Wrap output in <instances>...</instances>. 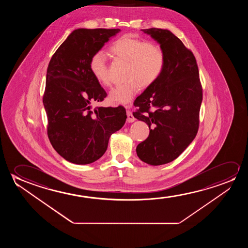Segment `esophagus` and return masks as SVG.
Masks as SVG:
<instances>
[{
  "instance_id": "34e87169",
  "label": "esophagus",
  "mask_w": 248,
  "mask_h": 248,
  "mask_svg": "<svg viewBox=\"0 0 248 248\" xmlns=\"http://www.w3.org/2000/svg\"><path fill=\"white\" fill-rule=\"evenodd\" d=\"M130 106H127L126 108H129ZM127 121L129 123H133L135 122V120H136V119H135V117L133 116L132 112H130V111H127Z\"/></svg>"
}]
</instances>
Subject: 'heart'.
Returning <instances> with one entry per match:
<instances>
[{
    "label": "heart",
    "instance_id": "1",
    "mask_svg": "<svg viewBox=\"0 0 248 248\" xmlns=\"http://www.w3.org/2000/svg\"><path fill=\"white\" fill-rule=\"evenodd\" d=\"M115 58L128 63L127 81L109 92L108 101L114 105H127L132 101L140 86L148 87L158 79L165 66V53L159 45L125 34L110 46ZM89 68L96 81L103 86L110 85L108 67L103 51L92 54Z\"/></svg>",
    "mask_w": 248,
    "mask_h": 248
}]
</instances>
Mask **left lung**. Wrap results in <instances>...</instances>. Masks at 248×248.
Returning a JSON list of instances; mask_svg holds the SVG:
<instances>
[{
    "label": "left lung",
    "instance_id": "8db88e82",
    "mask_svg": "<svg viewBox=\"0 0 248 248\" xmlns=\"http://www.w3.org/2000/svg\"><path fill=\"white\" fill-rule=\"evenodd\" d=\"M165 53L162 75L139 95L133 115L146 123L149 136L136 147L144 163L157 166L180 156L197 136L202 89L193 53L171 31L142 30ZM152 108L153 111H150Z\"/></svg>",
    "mask_w": 248,
    "mask_h": 248
}]
</instances>
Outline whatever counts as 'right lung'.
Here are the masks:
<instances>
[{
  "mask_svg": "<svg viewBox=\"0 0 248 248\" xmlns=\"http://www.w3.org/2000/svg\"><path fill=\"white\" fill-rule=\"evenodd\" d=\"M119 29H77L51 58L43 104L51 146L75 164L93 163L105 153L110 136L125 124L124 108L92 110L107 96L89 68L92 54L120 32Z\"/></svg>",
  "mask_w": 248,
  "mask_h": 248,
  "instance_id": "add662e5",
  "label": "right lung"
}]
</instances>
